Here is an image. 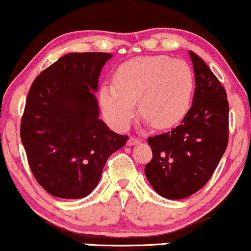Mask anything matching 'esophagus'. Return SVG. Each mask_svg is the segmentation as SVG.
Listing matches in <instances>:
<instances>
[{
    "label": "esophagus",
    "mask_w": 251,
    "mask_h": 251,
    "mask_svg": "<svg viewBox=\"0 0 251 251\" xmlns=\"http://www.w3.org/2000/svg\"><path fill=\"white\" fill-rule=\"evenodd\" d=\"M140 143V140L138 139V138H134V137H129L128 140H127V145L128 146H133V145H138V144Z\"/></svg>",
    "instance_id": "esophagus-1"
}]
</instances>
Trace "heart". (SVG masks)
Returning a JSON list of instances; mask_svg holds the SVG:
<instances>
[{
	"label": "heart",
	"mask_w": 251,
	"mask_h": 251,
	"mask_svg": "<svg viewBox=\"0 0 251 251\" xmlns=\"http://www.w3.org/2000/svg\"><path fill=\"white\" fill-rule=\"evenodd\" d=\"M114 81L102 85L99 99L106 119L118 129H125L133 119L135 102L153 127L177 125L189 112L195 91L189 63L165 55L126 61L117 70Z\"/></svg>",
	"instance_id": "heart-1"
}]
</instances>
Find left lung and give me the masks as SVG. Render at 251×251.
<instances>
[{
    "label": "left lung",
    "mask_w": 251,
    "mask_h": 251,
    "mask_svg": "<svg viewBox=\"0 0 251 251\" xmlns=\"http://www.w3.org/2000/svg\"><path fill=\"white\" fill-rule=\"evenodd\" d=\"M195 72L192 106L180 125L149 138L152 160L149 183L162 197L183 200L208 183L224 154L229 137L226 89L205 62L190 50Z\"/></svg>",
    "instance_id": "obj_1"
}]
</instances>
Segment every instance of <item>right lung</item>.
<instances>
[{
	"label": "right lung",
	"mask_w": 251,
	"mask_h": 251,
	"mask_svg": "<svg viewBox=\"0 0 251 251\" xmlns=\"http://www.w3.org/2000/svg\"><path fill=\"white\" fill-rule=\"evenodd\" d=\"M108 53H70L34 80L21 140L34 177L48 194L79 200L96 189L106 160L125 146L100 119L96 93Z\"/></svg>",
	"instance_id": "1"
}]
</instances>
